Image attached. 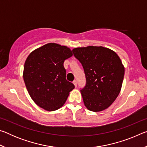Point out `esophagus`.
Returning a JSON list of instances; mask_svg holds the SVG:
<instances>
[{"instance_id":"esophagus-1","label":"esophagus","mask_w":147,"mask_h":147,"mask_svg":"<svg viewBox=\"0 0 147 147\" xmlns=\"http://www.w3.org/2000/svg\"><path fill=\"white\" fill-rule=\"evenodd\" d=\"M73 84H74V86H75L76 88V87H77V81L76 80H74L73 81Z\"/></svg>"}]
</instances>
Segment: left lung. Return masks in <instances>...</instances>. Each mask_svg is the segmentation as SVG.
I'll return each instance as SVG.
<instances>
[{
    "label": "left lung",
    "mask_w": 147,
    "mask_h": 147,
    "mask_svg": "<svg viewBox=\"0 0 147 147\" xmlns=\"http://www.w3.org/2000/svg\"><path fill=\"white\" fill-rule=\"evenodd\" d=\"M82 65L86 83L80 89L89 110L108 108L117 97L123 84L124 67L117 54L103 47L89 46L73 50Z\"/></svg>",
    "instance_id": "8db88e82"
}]
</instances>
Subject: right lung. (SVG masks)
<instances>
[{
    "label": "right lung",
    "instance_id": "right-lung-1",
    "mask_svg": "<svg viewBox=\"0 0 147 147\" xmlns=\"http://www.w3.org/2000/svg\"><path fill=\"white\" fill-rule=\"evenodd\" d=\"M73 56L70 49L48 43L29 54L24 66L23 78L35 103L47 111L63 105L74 84L67 80L63 62Z\"/></svg>",
    "mask_w": 147,
    "mask_h": 147
}]
</instances>
